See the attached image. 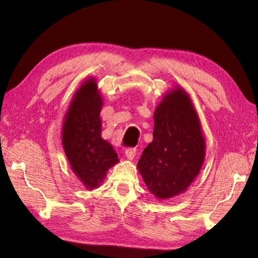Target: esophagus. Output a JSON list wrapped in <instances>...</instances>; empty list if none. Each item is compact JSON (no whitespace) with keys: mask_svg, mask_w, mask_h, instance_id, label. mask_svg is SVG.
Here are the masks:
<instances>
[{"mask_svg":"<svg viewBox=\"0 0 258 258\" xmlns=\"http://www.w3.org/2000/svg\"><path fill=\"white\" fill-rule=\"evenodd\" d=\"M136 152H137L136 148H128V150H126V152H124V155H126L127 159L134 160L135 156H136Z\"/></svg>","mask_w":258,"mask_h":258,"instance_id":"obj_1","label":"esophagus"}]
</instances>
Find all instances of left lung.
<instances>
[{
  "label": "left lung",
  "instance_id": "obj_1",
  "mask_svg": "<svg viewBox=\"0 0 258 258\" xmlns=\"http://www.w3.org/2000/svg\"><path fill=\"white\" fill-rule=\"evenodd\" d=\"M174 87L155 108L153 141L137 166L148 190L160 200L186 191L206 157V140L191 99L181 86Z\"/></svg>",
  "mask_w": 258,
  "mask_h": 258
}]
</instances>
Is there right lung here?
<instances>
[{
  "label": "right lung",
  "mask_w": 258,
  "mask_h": 258,
  "mask_svg": "<svg viewBox=\"0 0 258 258\" xmlns=\"http://www.w3.org/2000/svg\"><path fill=\"white\" fill-rule=\"evenodd\" d=\"M103 99L95 77L74 93L62 124V145L73 173L87 189L98 188L108 169L119 162L114 147L101 137Z\"/></svg>",
  "instance_id": "add662e5"
}]
</instances>
